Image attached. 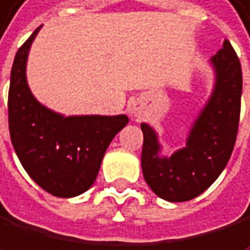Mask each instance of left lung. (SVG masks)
<instances>
[{
  "instance_id": "1",
  "label": "left lung",
  "mask_w": 250,
  "mask_h": 250,
  "mask_svg": "<svg viewBox=\"0 0 250 250\" xmlns=\"http://www.w3.org/2000/svg\"><path fill=\"white\" fill-rule=\"evenodd\" d=\"M211 63L216 73L215 90L194 121L184 149L160 157L155 132L142 124L143 176L151 190L165 201L194 199L218 179L232 155L240 124L243 74L230 42H224Z\"/></svg>"
}]
</instances>
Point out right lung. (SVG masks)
Returning a JSON list of instances; mask_svg holds the SVG:
<instances>
[{"label": "right lung", "instance_id": "obj_1", "mask_svg": "<svg viewBox=\"0 0 250 250\" xmlns=\"http://www.w3.org/2000/svg\"><path fill=\"white\" fill-rule=\"evenodd\" d=\"M40 27L14 59L9 87V132L23 168L57 198H73L93 185L113 137L129 123L118 116H62L43 107L26 81V60Z\"/></svg>", "mask_w": 250, "mask_h": 250}]
</instances>
